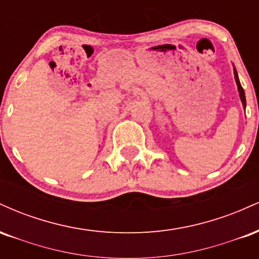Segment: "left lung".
<instances>
[{
	"instance_id": "1",
	"label": "left lung",
	"mask_w": 259,
	"mask_h": 259,
	"mask_svg": "<svg viewBox=\"0 0 259 259\" xmlns=\"http://www.w3.org/2000/svg\"><path fill=\"white\" fill-rule=\"evenodd\" d=\"M234 76H235V81H236V85H237V91H239V95H240V100H241L243 108H246V97H245V91H243L242 86H241V84H240L239 75H237V72H236V69H235V67H234Z\"/></svg>"
}]
</instances>
